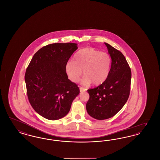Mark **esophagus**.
Instances as JSON below:
<instances>
[{
  "mask_svg": "<svg viewBox=\"0 0 160 160\" xmlns=\"http://www.w3.org/2000/svg\"><path fill=\"white\" fill-rule=\"evenodd\" d=\"M86 91V89L85 88H84L82 87V86H80V91L84 92Z\"/></svg>",
  "mask_w": 160,
  "mask_h": 160,
  "instance_id": "obj_1",
  "label": "esophagus"
}]
</instances>
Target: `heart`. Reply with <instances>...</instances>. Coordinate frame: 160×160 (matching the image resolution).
Returning <instances> with one entry per match:
<instances>
[{"mask_svg": "<svg viewBox=\"0 0 160 160\" xmlns=\"http://www.w3.org/2000/svg\"><path fill=\"white\" fill-rule=\"evenodd\" d=\"M110 58L105 52H101L87 47L80 50L65 65V71L69 79L77 82L80 77L84 75L81 83L84 85H99L106 80L110 67Z\"/></svg>", "mask_w": 160, "mask_h": 160, "instance_id": "heart-1", "label": "heart"}]
</instances>
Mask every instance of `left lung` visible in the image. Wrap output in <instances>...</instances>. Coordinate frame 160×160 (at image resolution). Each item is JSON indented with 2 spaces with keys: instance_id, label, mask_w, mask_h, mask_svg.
Returning <instances> with one entry per match:
<instances>
[{
  "instance_id": "8db88e82",
  "label": "left lung",
  "mask_w": 160,
  "mask_h": 160,
  "mask_svg": "<svg viewBox=\"0 0 160 160\" xmlns=\"http://www.w3.org/2000/svg\"><path fill=\"white\" fill-rule=\"evenodd\" d=\"M112 58L111 68L106 80L98 87L89 89L86 110L92 118L104 120L118 113L128 99L131 71L123 54L106 43Z\"/></svg>"
}]
</instances>
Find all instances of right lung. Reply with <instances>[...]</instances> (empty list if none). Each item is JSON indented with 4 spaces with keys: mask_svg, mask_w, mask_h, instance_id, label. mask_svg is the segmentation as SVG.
Segmentation results:
<instances>
[{
    "mask_svg": "<svg viewBox=\"0 0 160 160\" xmlns=\"http://www.w3.org/2000/svg\"><path fill=\"white\" fill-rule=\"evenodd\" d=\"M77 49V44L72 42L44 46L27 67L24 80L28 99L36 112L46 119L58 120L66 116L80 93L65 71L66 63Z\"/></svg>",
    "mask_w": 160,
    "mask_h": 160,
    "instance_id": "add662e5",
    "label": "right lung"
}]
</instances>
